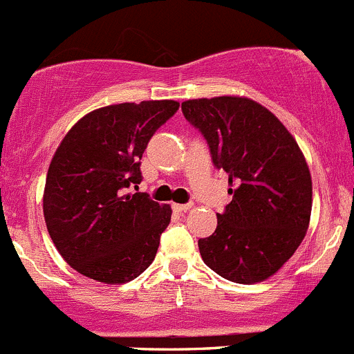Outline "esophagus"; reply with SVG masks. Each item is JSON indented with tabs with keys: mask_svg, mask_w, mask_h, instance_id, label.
Listing matches in <instances>:
<instances>
[{
	"mask_svg": "<svg viewBox=\"0 0 354 354\" xmlns=\"http://www.w3.org/2000/svg\"><path fill=\"white\" fill-rule=\"evenodd\" d=\"M191 208H192V203H187V205H178V203H176V205H174V209H176L177 213L189 212Z\"/></svg>",
	"mask_w": 354,
	"mask_h": 354,
	"instance_id": "esophagus-1",
	"label": "esophagus"
}]
</instances>
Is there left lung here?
Returning <instances> with one entry per match:
<instances>
[{
    "mask_svg": "<svg viewBox=\"0 0 354 354\" xmlns=\"http://www.w3.org/2000/svg\"><path fill=\"white\" fill-rule=\"evenodd\" d=\"M182 113L199 129L216 169L229 174L232 201L198 241L203 261L237 284L272 277L303 243L311 215V176L296 139L250 97L187 100Z\"/></svg>",
    "mask_w": 354,
    "mask_h": 354,
    "instance_id": "left-lung-1",
    "label": "left lung"
}]
</instances>
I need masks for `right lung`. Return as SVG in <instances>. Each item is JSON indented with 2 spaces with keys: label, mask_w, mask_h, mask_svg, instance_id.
I'll return each mask as SVG.
<instances>
[{
  "label": "right lung",
  "mask_w": 354,
  "mask_h": 354,
  "mask_svg": "<svg viewBox=\"0 0 354 354\" xmlns=\"http://www.w3.org/2000/svg\"><path fill=\"white\" fill-rule=\"evenodd\" d=\"M178 110L174 100L120 103L84 115L50 163L43 212L63 260L86 277L124 284L153 263L172 208L146 192L141 158Z\"/></svg>",
  "instance_id": "obj_1"
}]
</instances>
